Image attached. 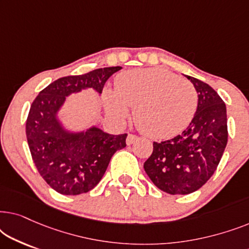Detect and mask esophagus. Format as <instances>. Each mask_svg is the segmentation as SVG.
Here are the masks:
<instances>
[{
	"label": "esophagus",
	"mask_w": 249,
	"mask_h": 249,
	"mask_svg": "<svg viewBox=\"0 0 249 249\" xmlns=\"http://www.w3.org/2000/svg\"><path fill=\"white\" fill-rule=\"evenodd\" d=\"M136 141H138V136H136L134 134H129L128 137H127V145L134 144Z\"/></svg>",
	"instance_id": "1"
}]
</instances>
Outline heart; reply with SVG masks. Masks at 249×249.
Returning <instances> with one entry per match:
<instances>
[{
  "instance_id": "1",
  "label": "heart",
  "mask_w": 249,
  "mask_h": 249,
  "mask_svg": "<svg viewBox=\"0 0 249 249\" xmlns=\"http://www.w3.org/2000/svg\"><path fill=\"white\" fill-rule=\"evenodd\" d=\"M115 91L105 90L107 113L118 121L134 108V121L142 132L154 138L178 135L195 115L198 94L188 80L164 69L134 70L115 79Z\"/></svg>"
}]
</instances>
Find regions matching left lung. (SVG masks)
<instances>
[{
	"instance_id": "left-lung-1",
	"label": "left lung",
	"mask_w": 249,
	"mask_h": 249,
	"mask_svg": "<svg viewBox=\"0 0 249 249\" xmlns=\"http://www.w3.org/2000/svg\"><path fill=\"white\" fill-rule=\"evenodd\" d=\"M186 77L198 94L196 113L181 135L153 142L152 155L144 163L153 183L170 195H187L205 185L228 142L227 107L222 98L210 85Z\"/></svg>"
}]
</instances>
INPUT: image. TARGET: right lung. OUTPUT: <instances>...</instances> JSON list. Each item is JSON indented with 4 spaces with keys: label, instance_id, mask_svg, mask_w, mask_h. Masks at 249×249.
<instances>
[{
    "label": "right lung",
    "instance_id": "1",
    "mask_svg": "<svg viewBox=\"0 0 249 249\" xmlns=\"http://www.w3.org/2000/svg\"><path fill=\"white\" fill-rule=\"evenodd\" d=\"M120 69L101 68L59 78L39 91L30 107L26 136L33 161L47 185L62 195H79L93 189L114 153L125 147L127 134L110 135L95 127L70 134L61 127L56 112L71 93L93 87L101 94L108 78Z\"/></svg>",
    "mask_w": 249,
    "mask_h": 249
}]
</instances>
